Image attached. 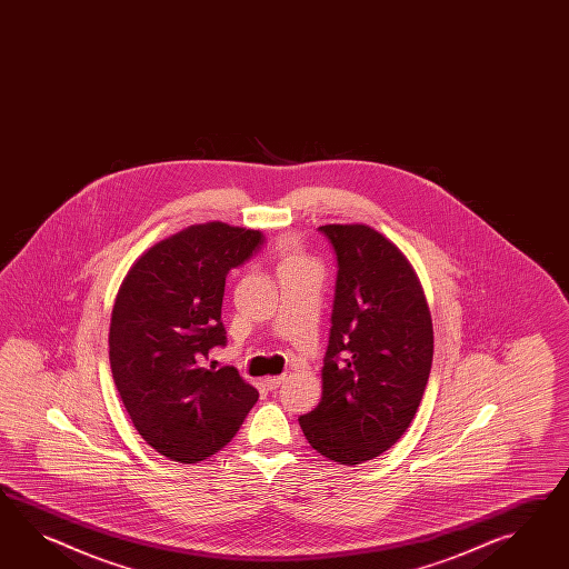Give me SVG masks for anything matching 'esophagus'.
<instances>
[{"instance_id":"esophagus-1","label":"esophagus","mask_w":569,"mask_h":569,"mask_svg":"<svg viewBox=\"0 0 569 569\" xmlns=\"http://www.w3.org/2000/svg\"><path fill=\"white\" fill-rule=\"evenodd\" d=\"M286 382V376H273V378H264V387L267 390H278Z\"/></svg>"}]
</instances>
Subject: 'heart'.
I'll list each match as a JSON object with an SVG mask.
<instances>
[{"instance_id": "b5f03b06", "label": "heart", "mask_w": 569, "mask_h": 569, "mask_svg": "<svg viewBox=\"0 0 569 569\" xmlns=\"http://www.w3.org/2000/svg\"><path fill=\"white\" fill-rule=\"evenodd\" d=\"M305 267H315L306 257H302L296 249L281 250V267L279 271H288V269H305Z\"/></svg>"}]
</instances>
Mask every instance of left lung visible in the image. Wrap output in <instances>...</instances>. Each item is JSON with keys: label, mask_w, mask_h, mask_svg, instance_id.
Masks as SVG:
<instances>
[{"label": "left lung", "mask_w": 569, "mask_h": 569, "mask_svg": "<svg viewBox=\"0 0 569 569\" xmlns=\"http://www.w3.org/2000/svg\"><path fill=\"white\" fill-rule=\"evenodd\" d=\"M337 259L322 399L300 417L306 440L339 465L380 457L417 413L433 331L423 290L401 250L368 226H320Z\"/></svg>", "instance_id": "8db88e82"}]
</instances>
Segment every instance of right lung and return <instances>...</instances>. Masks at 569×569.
Segmentation results:
<instances>
[{
  "label": "right lung",
  "mask_w": 569,
  "mask_h": 569,
  "mask_svg": "<svg viewBox=\"0 0 569 569\" xmlns=\"http://www.w3.org/2000/svg\"><path fill=\"white\" fill-rule=\"evenodd\" d=\"M257 230L191 226L148 250L112 308V380L136 430L162 457L194 465L222 450L259 399L232 366L206 368L223 347L226 276L263 249Z\"/></svg>",
  "instance_id": "right-lung-1"
}]
</instances>
